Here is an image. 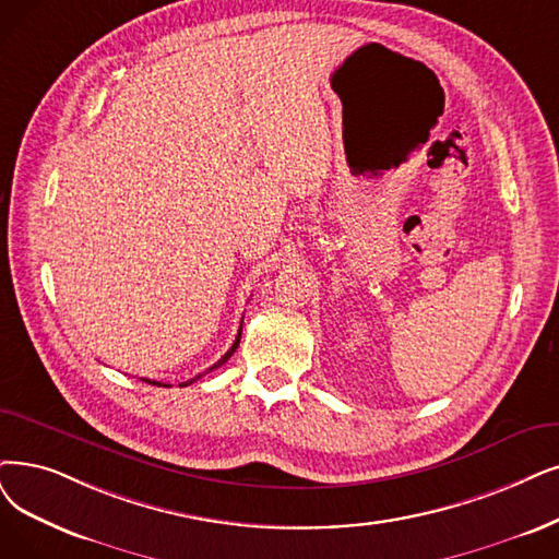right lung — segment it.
Segmentation results:
<instances>
[{
    "instance_id": "1",
    "label": "right lung",
    "mask_w": 559,
    "mask_h": 559,
    "mask_svg": "<svg viewBox=\"0 0 559 559\" xmlns=\"http://www.w3.org/2000/svg\"><path fill=\"white\" fill-rule=\"evenodd\" d=\"M240 330H242V325H240V328H238V337H236V342H234V344H231V348H229V350H227V353H225V357H222V360H219V362H217V365H213V367H211V369H209V371H213V369H217V367H219V365H225V362H227V360H229V357H231V355H234V350H236V348H238V344H240ZM197 378H199V376H197ZM197 378H192V381H188V383H181V388H186V385H190V383H194V381H197ZM142 381H144V383H148V385H158V388H171V385H165V383H158V381H148V378H142Z\"/></svg>"
}]
</instances>
